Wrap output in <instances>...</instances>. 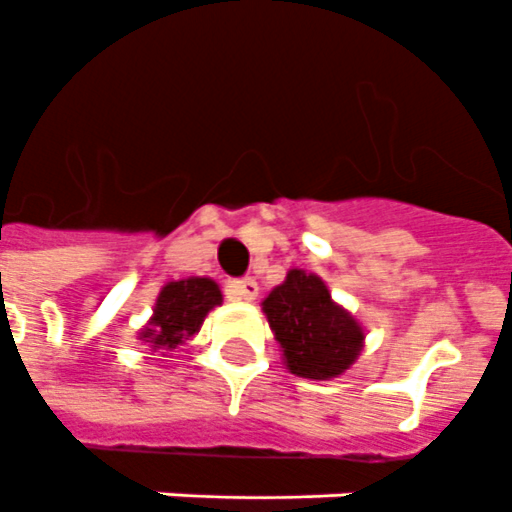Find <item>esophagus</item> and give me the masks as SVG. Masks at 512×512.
Segmentation results:
<instances>
[{
	"instance_id": "esophagus-1",
	"label": "esophagus",
	"mask_w": 512,
	"mask_h": 512,
	"mask_svg": "<svg viewBox=\"0 0 512 512\" xmlns=\"http://www.w3.org/2000/svg\"><path fill=\"white\" fill-rule=\"evenodd\" d=\"M230 296L235 301H253V298L259 296V282L256 280H232L230 282Z\"/></svg>"
}]
</instances>
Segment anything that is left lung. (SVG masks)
<instances>
[{"label":"left lung","mask_w":512,"mask_h":512,"mask_svg":"<svg viewBox=\"0 0 512 512\" xmlns=\"http://www.w3.org/2000/svg\"><path fill=\"white\" fill-rule=\"evenodd\" d=\"M261 309L280 343L285 367L298 378H338L365 346L362 325L335 304L322 277L304 269H290L285 282L261 301Z\"/></svg>","instance_id":"8db88e82"}]
</instances>
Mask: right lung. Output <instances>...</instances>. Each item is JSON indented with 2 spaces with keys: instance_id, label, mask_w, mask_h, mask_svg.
Segmentation results:
<instances>
[{
  "instance_id": "right-lung-1",
  "label": "right lung",
  "mask_w": 512,
  "mask_h": 512,
  "mask_svg": "<svg viewBox=\"0 0 512 512\" xmlns=\"http://www.w3.org/2000/svg\"><path fill=\"white\" fill-rule=\"evenodd\" d=\"M222 304V290L208 277L166 282L155 301L153 317L140 330L150 351H171L198 333L206 314Z\"/></svg>"
}]
</instances>
